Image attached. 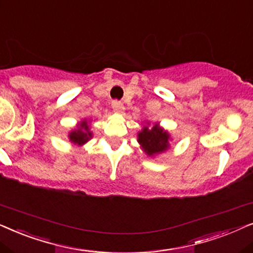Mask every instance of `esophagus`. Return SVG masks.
Instances as JSON below:
<instances>
[{
	"label": "esophagus",
	"mask_w": 253,
	"mask_h": 253,
	"mask_svg": "<svg viewBox=\"0 0 253 253\" xmlns=\"http://www.w3.org/2000/svg\"><path fill=\"white\" fill-rule=\"evenodd\" d=\"M112 109H113V112L117 113V114H124V111H125V107L123 104L120 102H118V100H114L112 103Z\"/></svg>",
	"instance_id": "1"
}]
</instances>
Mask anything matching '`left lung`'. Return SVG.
Segmentation results:
<instances>
[{"mask_svg": "<svg viewBox=\"0 0 253 253\" xmlns=\"http://www.w3.org/2000/svg\"><path fill=\"white\" fill-rule=\"evenodd\" d=\"M146 124L137 133V142L147 156L155 157L169 149L171 135L158 123H155L151 127H149V121H146Z\"/></svg>", "mask_w": 253, "mask_h": 253, "instance_id": "8db88e82", "label": "left lung"}]
</instances>
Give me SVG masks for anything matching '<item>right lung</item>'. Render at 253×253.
<instances>
[{"mask_svg":"<svg viewBox=\"0 0 253 253\" xmlns=\"http://www.w3.org/2000/svg\"><path fill=\"white\" fill-rule=\"evenodd\" d=\"M68 139L73 144L79 148L83 147L87 141L92 139L91 132V120L83 119L76 125L75 128H73L68 133Z\"/></svg>","mask_w":253,"mask_h":253,"instance_id":"1","label":"right lung"}]
</instances>
